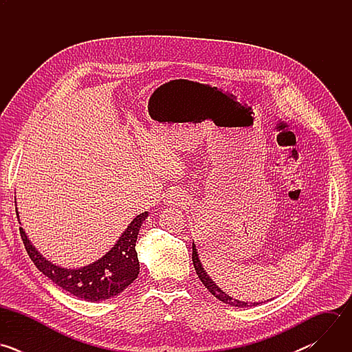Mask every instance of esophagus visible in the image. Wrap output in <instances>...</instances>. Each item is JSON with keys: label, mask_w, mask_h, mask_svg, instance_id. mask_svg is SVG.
<instances>
[{"label": "esophagus", "mask_w": 352, "mask_h": 352, "mask_svg": "<svg viewBox=\"0 0 352 352\" xmlns=\"http://www.w3.org/2000/svg\"><path fill=\"white\" fill-rule=\"evenodd\" d=\"M184 195L178 190V189H174V190H170V193L167 195V202L168 204H173V205H182L184 204Z\"/></svg>", "instance_id": "1"}]
</instances>
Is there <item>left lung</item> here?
<instances>
[{
  "label": "left lung",
  "mask_w": 352,
  "mask_h": 352,
  "mask_svg": "<svg viewBox=\"0 0 352 352\" xmlns=\"http://www.w3.org/2000/svg\"><path fill=\"white\" fill-rule=\"evenodd\" d=\"M192 262H193V267L196 270V274L197 277L200 278V281L204 283V285L220 300H223L224 304H228L231 307H238V308H248V307H256V305H261L263 302H245V300H239V299H234L232 296L227 295L221 288H219L216 285V283L209 277V274L206 273V270L204 269L202 263H200L199 261V255H197V249L195 246V243L192 242ZM266 302V300H265Z\"/></svg>",
  "instance_id": "1"
}]
</instances>
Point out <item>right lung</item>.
I'll return each mask as SVG.
<instances>
[{
    "mask_svg": "<svg viewBox=\"0 0 352 352\" xmlns=\"http://www.w3.org/2000/svg\"><path fill=\"white\" fill-rule=\"evenodd\" d=\"M147 214L144 212L136 216L103 258L80 269H65L48 262L30 243L22 227L19 231L29 258L44 276L78 298L98 302L121 294L138 277L139 261L135 245ZM16 216L19 219L18 210Z\"/></svg>",
    "mask_w": 352,
    "mask_h": 352,
    "instance_id": "right-lung-1",
    "label": "right lung"
}]
</instances>
